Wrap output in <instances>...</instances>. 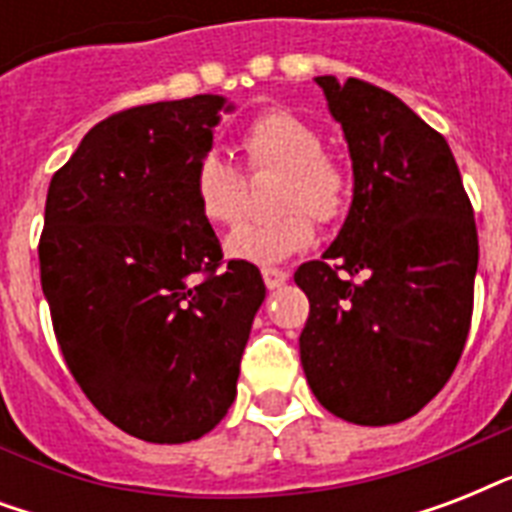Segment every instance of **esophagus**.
<instances>
[{"instance_id":"1","label":"esophagus","mask_w":512,"mask_h":512,"mask_svg":"<svg viewBox=\"0 0 512 512\" xmlns=\"http://www.w3.org/2000/svg\"><path fill=\"white\" fill-rule=\"evenodd\" d=\"M287 279H289V273L281 271V268H263V281L268 289H279Z\"/></svg>"}]
</instances>
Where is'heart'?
Here are the masks:
<instances>
[{
    "label": "heart",
    "instance_id": "obj_1",
    "mask_svg": "<svg viewBox=\"0 0 512 512\" xmlns=\"http://www.w3.org/2000/svg\"><path fill=\"white\" fill-rule=\"evenodd\" d=\"M239 146L249 172L281 175L273 196L279 215L231 233L225 241L231 257L255 265L281 263L313 241L312 216L329 225L348 212L353 196L348 164L321 148V132L308 119L287 108H268L244 127ZM193 199L209 225L233 228L247 212V180L225 156L207 154L193 170Z\"/></svg>",
    "mask_w": 512,
    "mask_h": 512
}]
</instances>
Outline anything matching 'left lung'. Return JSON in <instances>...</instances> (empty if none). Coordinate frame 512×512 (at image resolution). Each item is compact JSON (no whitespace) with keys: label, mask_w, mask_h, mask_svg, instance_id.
I'll use <instances>...</instances> for the list:
<instances>
[{"label":"left lung","mask_w":512,"mask_h":512,"mask_svg":"<svg viewBox=\"0 0 512 512\" xmlns=\"http://www.w3.org/2000/svg\"><path fill=\"white\" fill-rule=\"evenodd\" d=\"M353 159L335 244L297 268L300 361L321 406L393 425L444 388L473 316L478 233L452 148L393 92L316 76Z\"/></svg>","instance_id":"1"}]
</instances>
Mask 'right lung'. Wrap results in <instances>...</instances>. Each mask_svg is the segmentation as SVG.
<instances>
[{
    "label": "right lung",
    "instance_id": "right-lung-1",
    "mask_svg": "<svg viewBox=\"0 0 512 512\" xmlns=\"http://www.w3.org/2000/svg\"><path fill=\"white\" fill-rule=\"evenodd\" d=\"M220 95L164 100L95 124L50 180L39 271L68 369L106 420L151 444L201 438L236 398L265 300L193 199Z\"/></svg>",
    "mask_w": 512,
    "mask_h": 512
}]
</instances>
